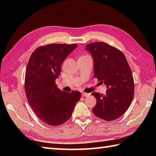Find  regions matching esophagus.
<instances>
[{
	"label": "esophagus",
	"instance_id": "obj_1",
	"mask_svg": "<svg viewBox=\"0 0 156 156\" xmlns=\"http://www.w3.org/2000/svg\"><path fill=\"white\" fill-rule=\"evenodd\" d=\"M82 97H89V96H90V94L86 93V92H82Z\"/></svg>",
	"mask_w": 156,
	"mask_h": 156
}]
</instances>
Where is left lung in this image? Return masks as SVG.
<instances>
[{
    "mask_svg": "<svg viewBox=\"0 0 156 156\" xmlns=\"http://www.w3.org/2000/svg\"><path fill=\"white\" fill-rule=\"evenodd\" d=\"M85 49L94 62V77L104 82L106 94L92 92L97 104L92 112L105 121H113L127 111L134 96V81L131 69L124 54L104 42L91 43Z\"/></svg>",
    "mask_w": 156,
    "mask_h": 156,
    "instance_id": "1",
    "label": "left lung"
}]
</instances>
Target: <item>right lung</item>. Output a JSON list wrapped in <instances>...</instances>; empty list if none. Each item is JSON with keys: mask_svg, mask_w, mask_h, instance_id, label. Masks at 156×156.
<instances>
[{"mask_svg": "<svg viewBox=\"0 0 156 156\" xmlns=\"http://www.w3.org/2000/svg\"><path fill=\"white\" fill-rule=\"evenodd\" d=\"M76 44H49L33 52L25 73V89L29 105L39 119L58 126L71 117L81 97L78 91L66 92L55 84L63 62Z\"/></svg>", "mask_w": 156, "mask_h": 156, "instance_id": "1", "label": "right lung"}]
</instances>
